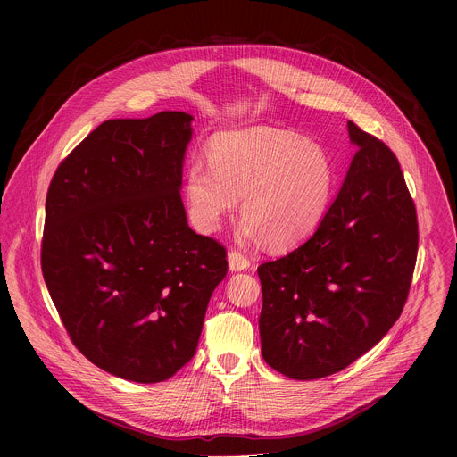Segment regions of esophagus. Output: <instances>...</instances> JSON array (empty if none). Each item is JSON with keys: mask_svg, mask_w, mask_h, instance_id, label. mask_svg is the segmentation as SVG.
I'll list each match as a JSON object with an SVG mask.
<instances>
[{"mask_svg": "<svg viewBox=\"0 0 457 457\" xmlns=\"http://www.w3.org/2000/svg\"><path fill=\"white\" fill-rule=\"evenodd\" d=\"M228 264H229L231 271H244V270H247L251 266L249 258L245 254L238 253V251H231L228 254Z\"/></svg>", "mask_w": 457, "mask_h": 457, "instance_id": "1", "label": "esophagus"}]
</instances>
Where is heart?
<instances>
[{"instance_id":"1","label":"heart","mask_w":457,"mask_h":457,"mask_svg":"<svg viewBox=\"0 0 457 457\" xmlns=\"http://www.w3.org/2000/svg\"><path fill=\"white\" fill-rule=\"evenodd\" d=\"M208 159L186 173V199L199 231L219 229L240 201L242 238L287 249L309 238L328 215L337 168L321 145L289 129L245 126L212 137Z\"/></svg>"}]
</instances>
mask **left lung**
Returning a JSON list of instances; mask_svg holds the SVG:
<instances>
[{"label":"left lung","instance_id":"8db88e82","mask_svg":"<svg viewBox=\"0 0 457 457\" xmlns=\"http://www.w3.org/2000/svg\"><path fill=\"white\" fill-rule=\"evenodd\" d=\"M358 148L309 240L258 268L262 358L293 379L335 374L400 318L418 254L416 208L396 155L347 122Z\"/></svg>","mask_w":457,"mask_h":457}]
</instances>
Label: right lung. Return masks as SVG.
<instances>
[{"label": "right lung", "instance_id": "right-lung-1", "mask_svg": "<svg viewBox=\"0 0 457 457\" xmlns=\"http://www.w3.org/2000/svg\"><path fill=\"white\" fill-rule=\"evenodd\" d=\"M193 115L110 119L48 187L41 268L74 345L99 369L157 383L203 333L226 249L187 226L180 199Z\"/></svg>", "mask_w": 457, "mask_h": 457}]
</instances>
